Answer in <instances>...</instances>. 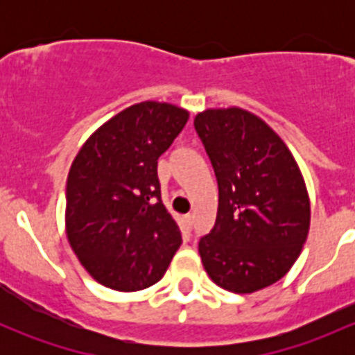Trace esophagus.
<instances>
[{
	"instance_id": "obj_1",
	"label": "esophagus",
	"mask_w": 355,
	"mask_h": 355,
	"mask_svg": "<svg viewBox=\"0 0 355 355\" xmlns=\"http://www.w3.org/2000/svg\"><path fill=\"white\" fill-rule=\"evenodd\" d=\"M184 225L189 228V230H192V225H194V216H192V214L184 216Z\"/></svg>"
}]
</instances>
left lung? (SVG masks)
I'll return each mask as SVG.
<instances>
[{
  "instance_id": "8db88e82",
  "label": "left lung",
  "mask_w": 355,
  "mask_h": 355,
  "mask_svg": "<svg viewBox=\"0 0 355 355\" xmlns=\"http://www.w3.org/2000/svg\"><path fill=\"white\" fill-rule=\"evenodd\" d=\"M196 132L218 182L214 227L199 241L221 288L250 293L287 275L307 239L309 196L292 153L256 114L206 110Z\"/></svg>"
}]
</instances>
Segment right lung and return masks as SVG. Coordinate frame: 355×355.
<instances>
[{
	"mask_svg": "<svg viewBox=\"0 0 355 355\" xmlns=\"http://www.w3.org/2000/svg\"><path fill=\"white\" fill-rule=\"evenodd\" d=\"M189 120L156 101L118 113L87 139L67 180V235L96 282L120 292L161 280L182 234L161 202L157 157Z\"/></svg>",
	"mask_w": 355,
	"mask_h": 355,
	"instance_id": "obj_1",
	"label": "right lung"
}]
</instances>
